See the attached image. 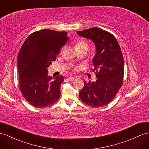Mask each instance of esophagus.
I'll return each instance as SVG.
<instances>
[{"label": "esophagus", "mask_w": 149, "mask_h": 149, "mask_svg": "<svg viewBox=\"0 0 149 149\" xmlns=\"http://www.w3.org/2000/svg\"><path fill=\"white\" fill-rule=\"evenodd\" d=\"M75 79V77H70L68 78V80L70 81H73Z\"/></svg>", "instance_id": "1"}]
</instances>
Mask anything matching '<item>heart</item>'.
I'll list each match as a JSON object with an SVG mask.
<instances>
[{"label": "heart", "mask_w": 149, "mask_h": 149, "mask_svg": "<svg viewBox=\"0 0 149 149\" xmlns=\"http://www.w3.org/2000/svg\"><path fill=\"white\" fill-rule=\"evenodd\" d=\"M88 44L84 40H79L77 43L75 44V49H81V48H86L88 49Z\"/></svg>", "instance_id": "obj_1"}]
</instances>
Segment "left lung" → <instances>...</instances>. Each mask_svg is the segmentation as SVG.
<instances>
[{"mask_svg": "<svg viewBox=\"0 0 149 149\" xmlns=\"http://www.w3.org/2000/svg\"><path fill=\"white\" fill-rule=\"evenodd\" d=\"M77 33L95 43V68L92 70L96 72L97 77L95 82L84 81L79 98L93 107L105 106L115 97L123 82L124 59L120 46L112 33L96 27Z\"/></svg>", "mask_w": 149, "mask_h": 149, "instance_id": "1", "label": "left lung"}]
</instances>
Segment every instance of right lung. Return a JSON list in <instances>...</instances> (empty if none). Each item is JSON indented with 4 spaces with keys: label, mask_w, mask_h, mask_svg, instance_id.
I'll list each match as a JSON object with an SVG mask.
<instances>
[{
    "label": "right lung",
    "mask_w": 149,
    "mask_h": 149,
    "mask_svg": "<svg viewBox=\"0 0 149 149\" xmlns=\"http://www.w3.org/2000/svg\"><path fill=\"white\" fill-rule=\"evenodd\" d=\"M67 32L41 30L31 33L18 55L19 89L31 105L44 108L56 103L60 97L62 75L52 79L47 68L56 59L61 47L66 44Z\"/></svg>",
    "instance_id": "obj_1"
}]
</instances>
